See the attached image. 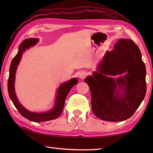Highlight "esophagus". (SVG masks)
<instances>
[{
    "label": "esophagus",
    "mask_w": 153,
    "mask_h": 153,
    "mask_svg": "<svg viewBox=\"0 0 153 153\" xmlns=\"http://www.w3.org/2000/svg\"><path fill=\"white\" fill-rule=\"evenodd\" d=\"M87 73H86L85 71H82L79 74V77H80L81 79H84L87 76Z\"/></svg>",
    "instance_id": "1"
}]
</instances>
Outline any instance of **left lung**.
<instances>
[{
  "instance_id": "left-lung-1",
  "label": "left lung",
  "mask_w": 153,
  "mask_h": 153,
  "mask_svg": "<svg viewBox=\"0 0 153 153\" xmlns=\"http://www.w3.org/2000/svg\"><path fill=\"white\" fill-rule=\"evenodd\" d=\"M124 73L116 80L108 75ZM146 68L134 41L121 39L107 51L97 71L85 79L91 94V108L97 117L108 122L130 118L145 98ZM123 93L119 94L117 87ZM116 93H115V91Z\"/></svg>"
}]
</instances>
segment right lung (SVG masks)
<instances>
[{
  "instance_id": "obj_1",
  "label": "right lung",
  "mask_w": 153,
  "mask_h": 153,
  "mask_svg": "<svg viewBox=\"0 0 153 153\" xmlns=\"http://www.w3.org/2000/svg\"><path fill=\"white\" fill-rule=\"evenodd\" d=\"M37 41V39L30 38L24 40L22 42L21 44L19 45L18 53L14 56V58H13L10 66V74L8 80V91L10 98L13 104H14L16 108L18 109V112L20 113L22 116H24L26 119L30 120V121L41 122L48 121V120H54L60 115V114L63 110L65 100H66L68 93H69L70 89L78 82V80L76 78H72L70 81H68V82L61 84V85L58 88L57 91V96L55 105L54 108L50 110V111L43 113H35L28 111V110L24 108L19 103L14 91L16 70L19 61L21 60L23 53H24L26 48H29L31 46H33Z\"/></svg>"
}]
</instances>
